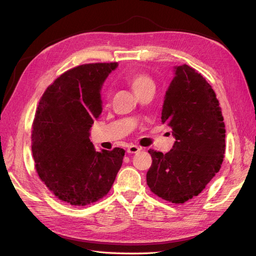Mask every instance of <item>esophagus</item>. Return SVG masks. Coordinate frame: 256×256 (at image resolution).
I'll use <instances>...</instances> for the list:
<instances>
[{"label":"esophagus","mask_w":256,"mask_h":256,"mask_svg":"<svg viewBox=\"0 0 256 256\" xmlns=\"http://www.w3.org/2000/svg\"><path fill=\"white\" fill-rule=\"evenodd\" d=\"M140 150H141V147H138L136 145H130L127 148V152H129V154H136Z\"/></svg>","instance_id":"34e87169"}]
</instances>
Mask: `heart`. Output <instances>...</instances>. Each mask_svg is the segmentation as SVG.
I'll list each match as a JSON object with an SVG mask.
<instances>
[{"label":"heart","mask_w":256,"mask_h":256,"mask_svg":"<svg viewBox=\"0 0 256 256\" xmlns=\"http://www.w3.org/2000/svg\"><path fill=\"white\" fill-rule=\"evenodd\" d=\"M126 82L129 86L134 90V92L138 96L146 90L154 88V82L150 74L145 72H132L126 76Z\"/></svg>","instance_id":"1"}]
</instances>
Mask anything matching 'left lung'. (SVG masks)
<instances>
[{"label": "left lung", "mask_w": 256, "mask_h": 256, "mask_svg": "<svg viewBox=\"0 0 256 256\" xmlns=\"http://www.w3.org/2000/svg\"><path fill=\"white\" fill-rule=\"evenodd\" d=\"M161 120L173 130L166 154L150 150L146 174L150 191L174 204L198 196L219 172L226 152V125L212 85L188 65L175 67Z\"/></svg>", "instance_id": "left-lung-1"}]
</instances>
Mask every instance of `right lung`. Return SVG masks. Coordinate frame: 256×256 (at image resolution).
<instances>
[{"label":"right lung","mask_w":256,"mask_h":256,"mask_svg":"<svg viewBox=\"0 0 256 256\" xmlns=\"http://www.w3.org/2000/svg\"><path fill=\"white\" fill-rule=\"evenodd\" d=\"M118 63L83 64L62 74L42 94L32 126L36 172L58 200L97 202L110 191L125 150L96 152L90 130L102 114L100 90Z\"/></svg>","instance_id":"right-lung-1"}]
</instances>
